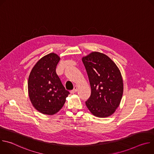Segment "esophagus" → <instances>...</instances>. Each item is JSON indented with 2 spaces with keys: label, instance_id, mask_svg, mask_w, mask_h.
Wrapping results in <instances>:
<instances>
[{
  "label": "esophagus",
  "instance_id": "34e87169",
  "mask_svg": "<svg viewBox=\"0 0 154 154\" xmlns=\"http://www.w3.org/2000/svg\"><path fill=\"white\" fill-rule=\"evenodd\" d=\"M77 86H75L74 87V89L71 91V94H74V93H75L77 91Z\"/></svg>",
  "mask_w": 154,
  "mask_h": 154
}]
</instances>
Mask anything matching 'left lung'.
<instances>
[{"instance_id":"8db88e82","label":"left lung","mask_w":154,"mask_h":154,"mask_svg":"<svg viewBox=\"0 0 154 154\" xmlns=\"http://www.w3.org/2000/svg\"><path fill=\"white\" fill-rule=\"evenodd\" d=\"M91 93L85 102L94 116L105 118L118 107L123 93V81L116 64L106 55L94 52L82 58Z\"/></svg>"}]
</instances>
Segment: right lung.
<instances>
[{
  "mask_svg": "<svg viewBox=\"0 0 154 154\" xmlns=\"http://www.w3.org/2000/svg\"><path fill=\"white\" fill-rule=\"evenodd\" d=\"M60 60L54 53L43 57L35 65L29 75L28 88L30 100L42 114L52 115L57 113L70 94L56 73Z\"/></svg>",
  "mask_w": 154,
  "mask_h": 154,
  "instance_id": "right-lung-1",
  "label": "right lung"
}]
</instances>
